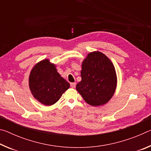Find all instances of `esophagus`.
Listing matches in <instances>:
<instances>
[{
    "instance_id": "obj_1",
    "label": "esophagus",
    "mask_w": 151,
    "mask_h": 151,
    "mask_svg": "<svg viewBox=\"0 0 151 151\" xmlns=\"http://www.w3.org/2000/svg\"><path fill=\"white\" fill-rule=\"evenodd\" d=\"M70 86L72 88H75L76 86V83H70Z\"/></svg>"
}]
</instances>
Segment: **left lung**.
<instances>
[{"instance_id": "obj_1", "label": "left lung", "mask_w": 151, "mask_h": 151, "mask_svg": "<svg viewBox=\"0 0 151 151\" xmlns=\"http://www.w3.org/2000/svg\"><path fill=\"white\" fill-rule=\"evenodd\" d=\"M82 80L76 88L88 104H105L116 91L117 78L111 60L99 51L88 53L82 63Z\"/></svg>"}]
</instances>
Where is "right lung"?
<instances>
[{
  "label": "right lung",
  "mask_w": 151,
  "mask_h": 151,
  "mask_svg": "<svg viewBox=\"0 0 151 151\" xmlns=\"http://www.w3.org/2000/svg\"><path fill=\"white\" fill-rule=\"evenodd\" d=\"M29 82L32 96L46 106L57 103L70 87V84L57 72L56 65L48 59L40 61L33 66Z\"/></svg>",
  "instance_id": "add662e5"
}]
</instances>
